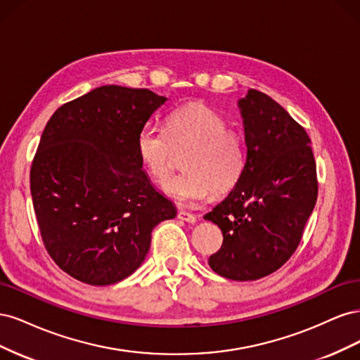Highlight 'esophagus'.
<instances>
[{"instance_id":"obj_1","label":"esophagus","mask_w":360,"mask_h":360,"mask_svg":"<svg viewBox=\"0 0 360 360\" xmlns=\"http://www.w3.org/2000/svg\"><path fill=\"white\" fill-rule=\"evenodd\" d=\"M177 217L180 221H183V222H188V224H195L197 222V216H195L193 213H189V212H179V214H177Z\"/></svg>"}]
</instances>
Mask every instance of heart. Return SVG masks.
<instances>
[{
    "mask_svg": "<svg viewBox=\"0 0 360 360\" xmlns=\"http://www.w3.org/2000/svg\"><path fill=\"white\" fill-rule=\"evenodd\" d=\"M186 150V172L162 184L163 192L180 205L201 204L213 191L228 192L243 176L246 151L240 135L207 106L179 108L167 117L165 127L148 122L136 135L138 158L158 181L169 174L176 153Z\"/></svg>",
    "mask_w": 360,
    "mask_h": 360,
    "instance_id": "heart-1",
    "label": "heart"
}]
</instances>
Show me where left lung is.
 <instances>
[{
	"mask_svg": "<svg viewBox=\"0 0 360 360\" xmlns=\"http://www.w3.org/2000/svg\"><path fill=\"white\" fill-rule=\"evenodd\" d=\"M237 106L248 148L245 172L204 219L224 236L209 258L212 270L226 279L255 281L297 249L317 201V168L308 134L271 97L248 90Z\"/></svg>",
	"mask_w": 360,
	"mask_h": 360,
	"instance_id": "1",
	"label": "left lung"
}]
</instances>
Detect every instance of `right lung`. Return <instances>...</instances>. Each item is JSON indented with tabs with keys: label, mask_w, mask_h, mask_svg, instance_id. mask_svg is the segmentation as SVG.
I'll use <instances>...</instances> for the list:
<instances>
[{
	"label": "right lung",
	"mask_w": 360,
	"mask_h": 360,
	"mask_svg": "<svg viewBox=\"0 0 360 360\" xmlns=\"http://www.w3.org/2000/svg\"><path fill=\"white\" fill-rule=\"evenodd\" d=\"M168 99L103 85L60 106L43 130L30 186L43 243L57 266L111 285L143 264L151 231L177 209L155 189L136 135Z\"/></svg>",
	"instance_id": "obj_1"
}]
</instances>
